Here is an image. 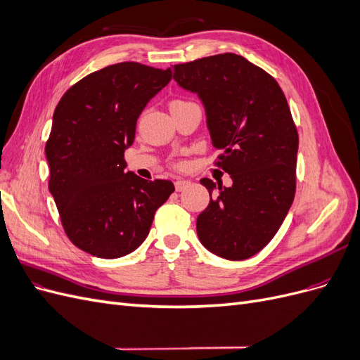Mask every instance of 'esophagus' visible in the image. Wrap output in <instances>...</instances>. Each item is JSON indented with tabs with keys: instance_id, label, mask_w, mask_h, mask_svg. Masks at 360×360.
<instances>
[{
	"instance_id": "obj_1",
	"label": "esophagus",
	"mask_w": 360,
	"mask_h": 360,
	"mask_svg": "<svg viewBox=\"0 0 360 360\" xmlns=\"http://www.w3.org/2000/svg\"><path fill=\"white\" fill-rule=\"evenodd\" d=\"M174 184H176V191L181 192V191H184V189L191 186V181L189 180H177Z\"/></svg>"
}]
</instances>
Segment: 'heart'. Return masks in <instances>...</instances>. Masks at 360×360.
Returning a JSON list of instances; mask_svg holds the SVG:
<instances>
[{"instance_id": "heart-1", "label": "heart", "mask_w": 360, "mask_h": 360, "mask_svg": "<svg viewBox=\"0 0 360 360\" xmlns=\"http://www.w3.org/2000/svg\"><path fill=\"white\" fill-rule=\"evenodd\" d=\"M176 103H184V102H180V101H176V102H172L171 105H176Z\"/></svg>"}]
</instances>
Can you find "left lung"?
<instances>
[{"label": "left lung", "mask_w": 360, "mask_h": 360, "mask_svg": "<svg viewBox=\"0 0 360 360\" xmlns=\"http://www.w3.org/2000/svg\"><path fill=\"white\" fill-rule=\"evenodd\" d=\"M172 69L201 101L212 144L222 151L217 167L233 180L225 188L201 179L210 202L197 219L198 238L217 257L246 259L278 233L296 192L299 136L287 99L275 78L231 52Z\"/></svg>", "instance_id": "8db88e82"}]
</instances>
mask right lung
I'll use <instances>...</instances> for the list:
<instances>
[{
	"mask_svg": "<svg viewBox=\"0 0 360 360\" xmlns=\"http://www.w3.org/2000/svg\"><path fill=\"white\" fill-rule=\"evenodd\" d=\"M171 75L132 61L112 64L70 86L53 111L45 148L49 192L70 242L94 257L134 252L174 192L169 180L124 171L136 120Z\"/></svg>",
	"mask_w": 360,
	"mask_h": 360,
	"instance_id": "add662e5",
	"label": "right lung"
}]
</instances>
